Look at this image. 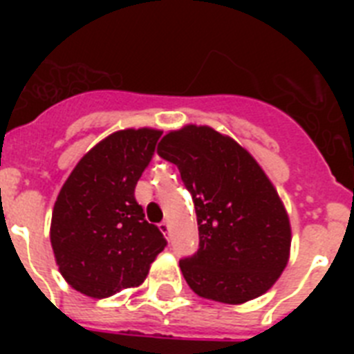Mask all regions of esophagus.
I'll use <instances>...</instances> for the list:
<instances>
[{
    "mask_svg": "<svg viewBox=\"0 0 354 354\" xmlns=\"http://www.w3.org/2000/svg\"><path fill=\"white\" fill-rule=\"evenodd\" d=\"M159 230H161L162 234H170V223H168V221H161V223H159Z\"/></svg>",
    "mask_w": 354,
    "mask_h": 354,
    "instance_id": "34e87169",
    "label": "esophagus"
}]
</instances>
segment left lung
Returning <instances> with one entry per match:
<instances>
[{"instance_id": "8db88e82", "label": "left lung", "mask_w": 354, "mask_h": 354, "mask_svg": "<svg viewBox=\"0 0 354 354\" xmlns=\"http://www.w3.org/2000/svg\"><path fill=\"white\" fill-rule=\"evenodd\" d=\"M158 154L179 168L196 211L200 245L179 262L193 292L241 305L286 270L290 223L273 183L245 147L209 126L170 131Z\"/></svg>"}]
</instances>
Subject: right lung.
I'll return each instance as SVG.
<instances>
[{
    "instance_id": "obj_1",
    "label": "right lung",
    "mask_w": 354,
    "mask_h": 354,
    "mask_svg": "<svg viewBox=\"0 0 354 354\" xmlns=\"http://www.w3.org/2000/svg\"><path fill=\"white\" fill-rule=\"evenodd\" d=\"M161 134L150 127L109 134L62 186L49 237L62 277L77 292L102 299L140 287L167 246L134 198Z\"/></svg>"
}]
</instances>
